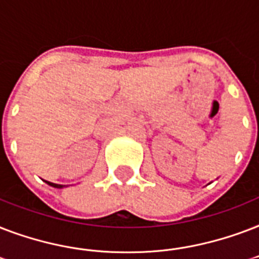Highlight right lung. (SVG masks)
<instances>
[{
  "mask_svg": "<svg viewBox=\"0 0 259 259\" xmlns=\"http://www.w3.org/2000/svg\"><path fill=\"white\" fill-rule=\"evenodd\" d=\"M46 184H48L50 186H53V188H57V189H62V188H65L66 185H59V184H54V182H50V181H44Z\"/></svg>",
  "mask_w": 259,
  "mask_h": 259,
  "instance_id": "right-lung-1",
  "label": "right lung"
}]
</instances>
